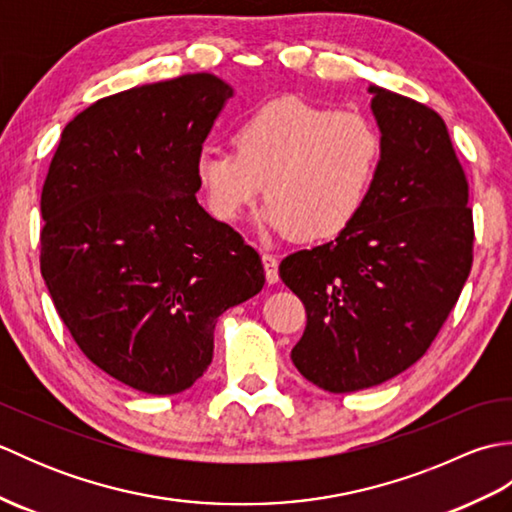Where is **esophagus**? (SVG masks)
Masks as SVG:
<instances>
[{"label": "esophagus", "mask_w": 512, "mask_h": 512, "mask_svg": "<svg viewBox=\"0 0 512 512\" xmlns=\"http://www.w3.org/2000/svg\"><path fill=\"white\" fill-rule=\"evenodd\" d=\"M262 264H264V270H266V281L268 284H277L279 281V262L275 255L270 253H264L262 255Z\"/></svg>", "instance_id": "esophagus-1"}]
</instances>
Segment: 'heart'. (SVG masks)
Segmentation results:
<instances>
[{
  "label": "heart",
  "instance_id": "obj_1",
  "mask_svg": "<svg viewBox=\"0 0 512 512\" xmlns=\"http://www.w3.org/2000/svg\"><path fill=\"white\" fill-rule=\"evenodd\" d=\"M380 151V136L365 116L279 96L239 123L233 149L204 147L195 178L215 220H239L266 184V228L325 242L363 211Z\"/></svg>",
  "mask_w": 512,
  "mask_h": 512
}]
</instances>
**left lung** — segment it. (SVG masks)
<instances>
[{
  "label": "left lung",
  "mask_w": 512,
  "mask_h": 512,
  "mask_svg": "<svg viewBox=\"0 0 512 512\" xmlns=\"http://www.w3.org/2000/svg\"><path fill=\"white\" fill-rule=\"evenodd\" d=\"M369 94L383 151L363 211L332 242L279 264L308 314L292 363L332 394L380 385L422 358L473 264L469 184L447 125L407 96L378 85Z\"/></svg>",
  "instance_id": "1"
}]
</instances>
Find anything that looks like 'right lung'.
<instances>
[{
  "label": "right lung",
  "instance_id": "obj_1",
  "mask_svg": "<svg viewBox=\"0 0 512 512\" xmlns=\"http://www.w3.org/2000/svg\"><path fill=\"white\" fill-rule=\"evenodd\" d=\"M233 88L184 74L65 125L41 191V275L90 361L154 396L189 389L228 308L264 288L257 250L195 200V158Z\"/></svg>",
  "mask_w": 512,
  "mask_h": 512
}]
</instances>
